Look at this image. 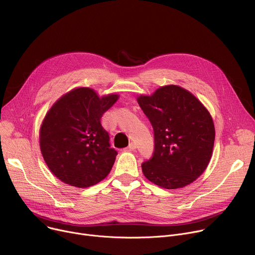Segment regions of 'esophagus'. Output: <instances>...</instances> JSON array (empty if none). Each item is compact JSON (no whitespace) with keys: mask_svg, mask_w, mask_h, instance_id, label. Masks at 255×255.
<instances>
[{"mask_svg":"<svg viewBox=\"0 0 255 255\" xmlns=\"http://www.w3.org/2000/svg\"><path fill=\"white\" fill-rule=\"evenodd\" d=\"M135 149H136V144H135L134 142L129 143L128 146L125 148V150H127V151H133V150H135Z\"/></svg>","mask_w":255,"mask_h":255,"instance_id":"obj_1","label":"esophagus"}]
</instances>
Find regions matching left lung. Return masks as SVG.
I'll return each instance as SVG.
<instances>
[{"instance_id":"8db88e82","label":"left lung","mask_w":255,"mask_h":255,"mask_svg":"<svg viewBox=\"0 0 255 255\" xmlns=\"http://www.w3.org/2000/svg\"><path fill=\"white\" fill-rule=\"evenodd\" d=\"M137 101L154 132L153 155L141 164L143 174L167 190L190 185L212 156L215 128L208 110L190 92L173 85Z\"/></svg>"}]
</instances>
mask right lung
Listing matches in <instances>:
<instances>
[{
  "instance_id": "add662e5",
  "label": "right lung",
  "mask_w": 255,
  "mask_h": 255,
  "mask_svg": "<svg viewBox=\"0 0 255 255\" xmlns=\"http://www.w3.org/2000/svg\"><path fill=\"white\" fill-rule=\"evenodd\" d=\"M118 100L103 98L89 88L72 90L49 110L40 129L43 158L63 183L87 188L103 180L111 171L118 152L101 118Z\"/></svg>"
}]
</instances>
